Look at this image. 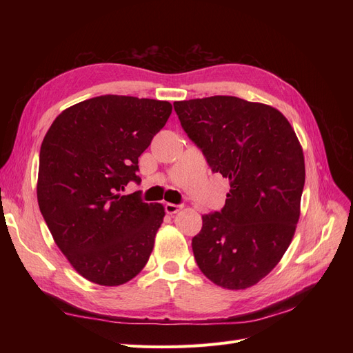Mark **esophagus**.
Returning <instances> with one entry per match:
<instances>
[{
	"mask_svg": "<svg viewBox=\"0 0 353 353\" xmlns=\"http://www.w3.org/2000/svg\"><path fill=\"white\" fill-rule=\"evenodd\" d=\"M181 209H183V205H174V203H166L165 205V210L169 215H174V213L179 212Z\"/></svg>",
	"mask_w": 353,
	"mask_h": 353,
	"instance_id": "esophagus-1",
	"label": "esophagus"
}]
</instances>
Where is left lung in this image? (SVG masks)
<instances>
[{"instance_id": "1", "label": "left lung", "mask_w": 353, "mask_h": 353, "mask_svg": "<svg viewBox=\"0 0 353 353\" xmlns=\"http://www.w3.org/2000/svg\"><path fill=\"white\" fill-rule=\"evenodd\" d=\"M174 108L213 172L230 181L225 206L201 216L191 243L196 262L212 283L244 290L275 268L293 240L305 185L302 145L268 104L213 95Z\"/></svg>"}]
</instances>
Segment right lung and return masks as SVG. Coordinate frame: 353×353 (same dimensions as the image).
<instances>
[{"mask_svg": "<svg viewBox=\"0 0 353 353\" xmlns=\"http://www.w3.org/2000/svg\"><path fill=\"white\" fill-rule=\"evenodd\" d=\"M172 104L100 95L63 110L39 152L37 197L52 239L78 274L100 285L132 280L150 258L165 208L123 196L138 157Z\"/></svg>", "mask_w": 353, "mask_h": 353, "instance_id": "obj_1", "label": "right lung"}]
</instances>
